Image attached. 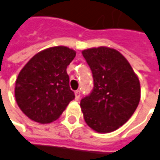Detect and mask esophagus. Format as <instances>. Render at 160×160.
Returning a JSON list of instances; mask_svg holds the SVG:
<instances>
[{"mask_svg":"<svg viewBox=\"0 0 160 160\" xmlns=\"http://www.w3.org/2000/svg\"><path fill=\"white\" fill-rule=\"evenodd\" d=\"M80 90H77V91L75 92V99H76V100H79V99H80Z\"/></svg>","mask_w":160,"mask_h":160,"instance_id":"34e87169","label":"esophagus"}]
</instances>
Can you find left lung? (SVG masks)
Here are the masks:
<instances>
[{
	"label": "left lung",
	"mask_w": 160,
	"mask_h": 160,
	"mask_svg": "<svg viewBox=\"0 0 160 160\" xmlns=\"http://www.w3.org/2000/svg\"><path fill=\"white\" fill-rule=\"evenodd\" d=\"M93 78V88L80 101L85 122L97 132H110L122 126L138 107L141 89L127 59L115 49L82 51Z\"/></svg>",
	"instance_id": "left-lung-1"
}]
</instances>
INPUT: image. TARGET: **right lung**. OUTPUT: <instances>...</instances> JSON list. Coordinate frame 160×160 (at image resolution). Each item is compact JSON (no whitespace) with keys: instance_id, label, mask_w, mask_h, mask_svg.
I'll list each match as a JSON object with an SVG mask.
<instances>
[{"instance_id":"right-lung-1","label":"right lung","mask_w":160,"mask_h":160,"mask_svg":"<svg viewBox=\"0 0 160 160\" xmlns=\"http://www.w3.org/2000/svg\"><path fill=\"white\" fill-rule=\"evenodd\" d=\"M75 56L72 49L52 47L35 54L22 68L16 81L15 95L27 117L39 123H50L75 98L67 73Z\"/></svg>"}]
</instances>
